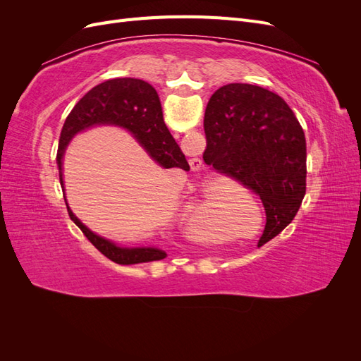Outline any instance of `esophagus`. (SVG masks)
<instances>
[{
  "label": "esophagus",
  "mask_w": 361,
  "mask_h": 361,
  "mask_svg": "<svg viewBox=\"0 0 361 361\" xmlns=\"http://www.w3.org/2000/svg\"><path fill=\"white\" fill-rule=\"evenodd\" d=\"M190 166H191L192 171H200L202 167H203V162H202L200 158H192L191 162H190Z\"/></svg>",
  "instance_id": "1"
}]
</instances>
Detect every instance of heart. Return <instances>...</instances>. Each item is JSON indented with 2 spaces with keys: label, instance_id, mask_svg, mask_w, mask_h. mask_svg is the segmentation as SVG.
Masks as SVG:
<instances>
[{
  "label": "heart",
  "instance_id": "heart-1",
  "mask_svg": "<svg viewBox=\"0 0 361 361\" xmlns=\"http://www.w3.org/2000/svg\"><path fill=\"white\" fill-rule=\"evenodd\" d=\"M207 202L206 200H202V202H197V200H188L187 202V209L188 212L194 216L195 221H199V228H200V235L204 236V238H214V232L211 231V226L206 223V216L211 214V209H212V204L206 206Z\"/></svg>",
  "mask_w": 361,
  "mask_h": 361
}]
</instances>
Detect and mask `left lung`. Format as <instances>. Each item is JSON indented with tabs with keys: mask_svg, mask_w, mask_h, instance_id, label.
I'll list each match as a JSON object with an SVG mask.
<instances>
[{
	"mask_svg": "<svg viewBox=\"0 0 361 361\" xmlns=\"http://www.w3.org/2000/svg\"><path fill=\"white\" fill-rule=\"evenodd\" d=\"M203 161L259 195L267 224L259 247L297 215L305 195L307 147L289 105L257 85L233 82L218 89L204 113Z\"/></svg>",
	"mask_w": 361,
	"mask_h": 361,
	"instance_id": "1",
	"label": "left lung"
}]
</instances>
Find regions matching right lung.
I'll use <instances>...</instances> for the list:
<instances>
[{
  "instance_id": "right-lung-1",
  "label": "right lung",
  "mask_w": 361,
  "mask_h": 361,
  "mask_svg": "<svg viewBox=\"0 0 361 361\" xmlns=\"http://www.w3.org/2000/svg\"><path fill=\"white\" fill-rule=\"evenodd\" d=\"M94 125H117L128 129L140 141L149 155L166 169L190 170L187 158L171 137L162 118V108L157 90L149 82L137 78H114L108 80L87 92L76 104L66 122L63 125L57 164L60 183L63 185L61 159L66 146L75 134ZM68 206V203H66ZM71 220L78 226L85 238L101 251L104 256L118 265H134L141 262L161 260L166 257V251L158 248H122L108 239L94 235L68 206Z\"/></svg>"
}]
</instances>
